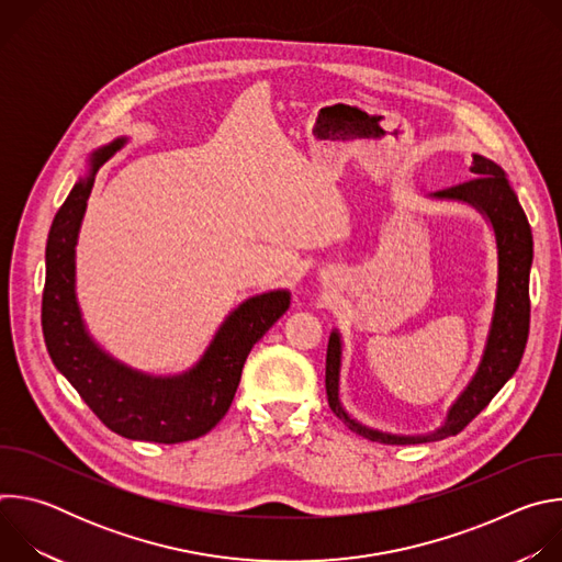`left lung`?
Returning <instances> with one entry per match:
<instances>
[{"mask_svg":"<svg viewBox=\"0 0 562 562\" xmlns=\"http://www.w3.org/2000/svg\"><path fill=\"white\" fill-rule=\"evenodd\" d=\"M471 157L473 162L469 171L475 178L464 184L436 191L429 195V200L467 204L483 215L494 231L498 280H496L492 323H490L483 353H480L473 375L449 405L442 423L434 431L391 434V431H382L360 423L345 409L342 397H340L345 342L340 331L334 329L327 347L329 407L353 434L367 440L382 442V445H418V442H436L447 436L460 434L480 412L492 403V397L516 373L522 360L527 336H529V271L533 262L531 226L518 202L516 191L507 180V173L485 155L473 153Z\"/></svg>","mask_w":562,"mask_h":562,"instance_id":"8db88e82","label":"left lung"}]
</instances>
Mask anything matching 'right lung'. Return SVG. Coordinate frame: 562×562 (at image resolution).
<instances>
[{"label":"right lung","instance_id":"1","mask_svg":"<svg viewBox=\"0 0 562 562\" xmlns=\"http://www.w3.org/2000/svg\"><path fill=\"white\" fill-rule=\"evenodd\" d=\"M126 144L117 137L87 157V169L57 211L46 243L42 329L57 371L93 414L131 440L176 445L209 434L228 412L254 345L291 304L289 289L239 302L187 371L155 375L111 356L91 336L75 291V247L98 171Z\"/></svg>","mask_w":562,"mask_h":562}]
</instances>
